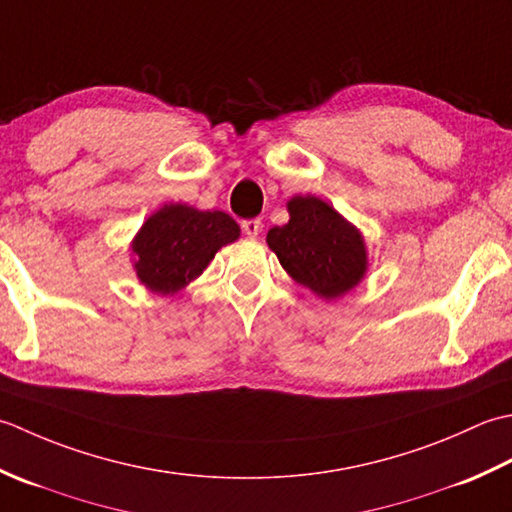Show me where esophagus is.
I'll use <instances>...</instances> for the list:
<instances>
[{"instance_id": "esophagus-1", "label": "esophagus", "mask_w": 512, "mask_h": 512, "mask_svg": "<svg viewBox=\"0 0 512 512\" xmlns=\"http://www.w3.org/2000/svg\"><path fill=\"white\" fill-rule=\"evenodd\" d=\"M260 229H263V223H260L258 218H249V221H243V232L249 238H256L260 234Z\"/></svg>"}]
</instances>
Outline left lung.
<instances>
[{
	"instance_id": "left-lung-1",
	"label": "left lung",
	"mask_w": 512,
	"mask_h": 512,
	"mask_svg": "<svg viewBox=\"0 0 512 512\" xmlns=\"http://www.w3.org/2000/svg\"><path fill=\"white\" fill-rule=\"evenodd\" d=\"M287 212L289 221L267 232V245L287 274L327 302L356 289L369 269L360 229L314 194L291 196Z\"/></svg>"
}]
</instances>
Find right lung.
I'll list each match as a JSON object with an SVG mask.
<instances>
[{
    "label": "right lung",
    "mask_w": 512,
    "mask_h": 512,
    "mask_svg": "<svg viewBox=\"0 0 512 512\" xmlns=\"http://www.w3.org/2000/svg\"><path fill=\"white\" fill-rule=\"evenodd\" d=\"M241 227L225 212L165 203L132 238L130 256L139 283L159 296H176L212 263L221 247L238 241Z\"/></svg>",
    "instance_id": "1"
}]
</instances>
